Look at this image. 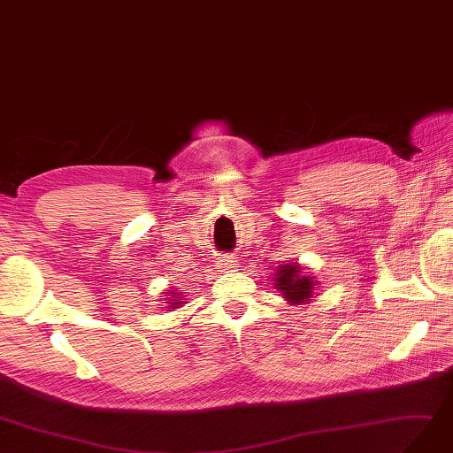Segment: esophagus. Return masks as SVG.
Instances as JSON below:
<instances>
[{"mask_svg": "<svg viewBox=\"0 0 453 453\" xmlns=\"http://www.w3.org/2000/svg\"><path fill=\"white\" fill-rule=\"evenodd\" d=\"M219 265H221L223 268H226V271H228V268H234L236 266V257L225 253V255L219 257Z\"/></svg>", "mask_w": 453, "mask_h": 453, "instance_id": "1", "label": "esophagus"}]
</instances>
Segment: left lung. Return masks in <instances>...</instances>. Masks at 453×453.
I'll use <instances>...</instances> for the list:
<instances>
[{
  "label": "left lung",
  "mask_w": 453,
  "mask_h": 453,
  "mask_svg": "<svg viewBox=\"0 0 453 453\" xmlns=\"http://www.w3.org/2000/svg\"><path fill=\"white\" fill-rule=\"evenodd\" d=\"M312 286H316V280H312V276H301V266L286 265L278 268L276 288L291 303L307 301L312 296Z\"/></svg>",
  "instance_id": "left-lung-1"
}]
</instances>
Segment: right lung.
<instances>
[{"label": "right lung", "instance_id": "obj_1", "mask_svg": "<svg viewBox=\"0 0 453 453\" xmlns=\"http://www.w3.org/2000/svg\"><path fill=\"white\" fill-rule=\"evenodd\" d=\"M171 304H179V303H171Z\"/></svg>", "mask_w": 453, "mask_h": 453}]
</instances>
